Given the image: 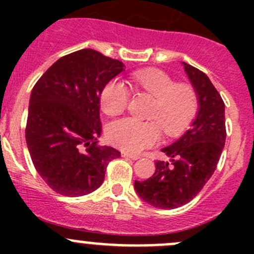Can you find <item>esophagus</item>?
Masks as SVG:
<instances>
[{
  "label": "esophagus",
  "instance_id": "obj_1",
  "mask_svg": "<svg viewBox=\"0 0 254 254\" xmlns=\"http://www.w3.org/2000/svg\"><path fill=\"white\" fill-rule=\"evenodd\" d=\"M122 156L123 157H127V158H130V160H139L140 156L137 155H134V153H129V152H125V151H123L122 152Z\"/></svg>",
  "mask_w": 254,
  "mask_h": 254
}]
</instances>
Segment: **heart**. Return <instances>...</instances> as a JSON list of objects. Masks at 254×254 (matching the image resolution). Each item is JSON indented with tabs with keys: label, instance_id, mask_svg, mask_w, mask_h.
Returning a JSON list of instances; mask_svg holds the SVG:
<instances>
[{
	"label": "heart",
	"instance_id": "1",
	"mask_svg": "<svg viewBox=\"0 0 254 254\" xmlns=\"http://www.w3.org/2000/svg\"><path fill=\"white\" fill-rule=\"evenodd\" d=\"M132 81L137 88L155 98L148 113V118L153 120L139 122L132 118L117 120L109 125L108 139L113 145L136 153L158 142L160 127L168 135L182 131L195 117L199 103L193 87L177 84L175 79L161 70L137 71L132 75ZM127 102L129 89L124 82L113 79L104 86L101 106L106 114H119L127 108Z\"/></svg>",
	"mask_w": 254,
	"mask_h": 254
}]
</instances>
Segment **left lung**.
I'll return each mask as SVG.
<instances>
[{
  "mask_svg": "<svg viewBox=\"0 0 254 254\" xmlns=\"http://www.w3.org/2000/svg\"><path fill=\"white\" fill-rule=\"evenodd\" d=\"M198 96V112L190 127L162 152L170 161H157L152 177L135 181L143 201L158 209H176L189 203L216 170L226 140L225 104L209 77L182 63Z\"/></svg>",
  "mask_w": 254,
  "mask_h": 254,
  "instance_id": "8db88e82",
  "label": "left lung"
}]
</instances>
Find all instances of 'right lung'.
Listing matches in <instances>:
<instances>
[{
	"mask_svg": "<svg viewBox=\"0 0 254 254\" xmlns=\"http://www.w3.org/2000/svg\"><path fill=\"white\" fill-rule=\"evenodd\" d=\"M124 71V64L92 49L59 59L35 83L29 99L25 141L45 183L65 196H81L102 186L109 161L120 157L98 146L99 97Z\"/></svg>",
	"mask_w": 254,
	"mask_h": 254,
	"instance_id": "obj_1",
	"label": "right lung"
}]
</instances>
